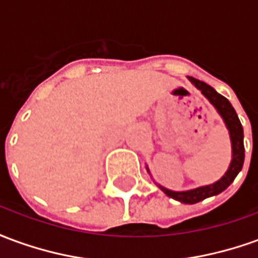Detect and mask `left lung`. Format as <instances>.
<instances>
[{"label":"left lung","mask_w":258,"mask_h":258,"mask_svg":"<svg viewBox=\"0 0 258 258\" xmlns=\"http://www.w3.org/2000/svg\"><path fill=\"white\" fill-rule=\"evenodd\" d=\"M188 79L210 101L211 105L217 109V112L220 113V116L222 117L224 123L227 125L228 131H229L231 145H232V160H231V164L228 167L227 173L224 174L218 181H216L214 184L199 186V188H195V189L190 190H182V192H174V190L163 188L162 185H159L160 189L167 196H170L171 199L178 200L181 203H186V205H195L198 202L205 200L206 198L221 194L222 190H225L229 185L232 184L235 177L238 175L239 171L243 167L244 145L243 127L240 124V120H239L235 109H233L232 105L229 103L227 98L222 96L221 94H218L213 87L206 84L203 81H200V80L194 79V77H188Z\"/></svg>","instance_id":"obj_1"}]
</instances>
